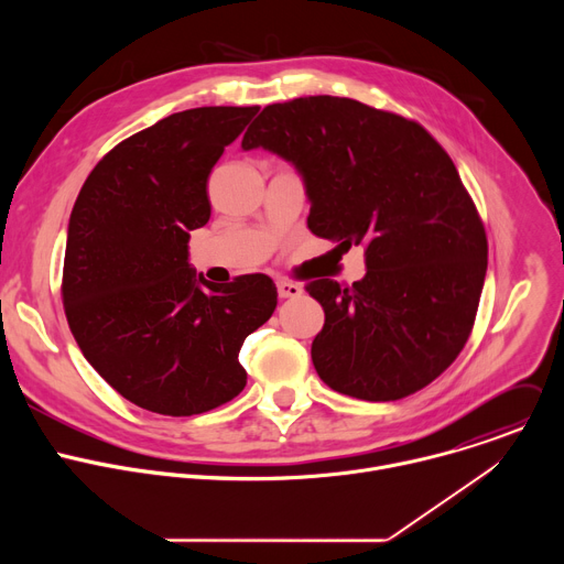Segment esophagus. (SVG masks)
<instances>
[{"label": "esophagus", "mask_w": 564, "mask_h": 564, "mask_svg": "<svg viewBox=\"0 0 564 564\" xmlns=\"http://www.w3.org/2000/svg\"><path fill=\"white\" fill-rule=\"evenodd\" d=\"M276 292H279L281 299H296L303 292V288L299 283H292V281H279Z\"/></svg>", "instance_id": "esophagus-1"}]
</instances>
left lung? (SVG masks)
Instances as JSON below:
<instances>
[{
	"label": "left lung",
	"mask_w": 564,
	"mask_h": 564,
	"mask_svg": "<svg viewBox=\"0 0 564 564\" xmlns=\"http://www.w3.org/2000/svg\"><path fill=\"white\" fill-rule=\"evenodd\" d=\"M294 165L307 227L366 246V276L305 285L326 312L312 364L333 390L394 401L462 352L487 276V234L440 142L417 122L350 98L268 105L240 142Z\"/></svg>",
	"instance_id": "1"
}]
</instances>
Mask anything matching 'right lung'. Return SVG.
Returning a JSON list of instances; mask_svg holds the SVG:
<instances>
[{
  "label": "right lung",
  "instance_id": "1",
  "mask_svg": "<svg viewBox=\"0 0 564 564\" xmlns=\"http://www.w3.org/2000/svg\"><path fill=\"white\" fill-rule=\"evenodd\" d=\"M259 107L172 113L113 147L70 212L62 301L98 375L131 404L189 417L248 383L238 352L276 307L265 274L209 283L189 231L209 220L207 178Z\"/></svg>",
  "mask_w": 564,
  "mask_h": 564
}]
</instances>
